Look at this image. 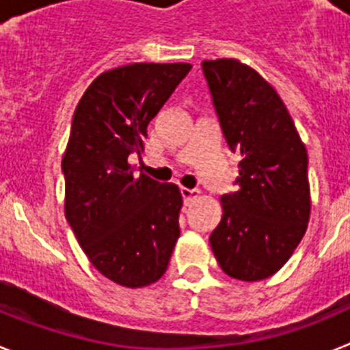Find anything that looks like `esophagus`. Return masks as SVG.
<instances>
[{
    "mask_svg": "<svg viewBox=\"0 0 350 350\" xmlns=\"http://www.w3.org/2000/svg\"><path fill=\"white\" fill-rule=\"evenodd\" d=\"M180 193H182V198H184L185 205H189V203H193L194 200H196V198L200 196V191H198V189H187V187H182Z\"/></svg>",
    "mask_w": 350,
    "mask_h": 350,
    "instance_id": "34e87169",
    "label": "esophagus"
}]
</instances>
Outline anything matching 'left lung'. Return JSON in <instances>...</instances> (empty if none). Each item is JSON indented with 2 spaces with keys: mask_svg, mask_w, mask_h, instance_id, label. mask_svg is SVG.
Here are the masks:
<instances>
[{
  "mask_svg": "<svg viewBox=\"0 0 350 350\" xmlns=\"http://www.w3.org/2000/svg\"><path fill=\"white\" fill-rule=\"evenodd\" d=\"M224 138L240 154L237 191L221 198L210 247L226 275L268 279L293 256L310 219L308 156L286 105L238 59L203 61Z\"/></svg>",
  "mask_w": 350,
  "mask_h": 350,
  "instance_id": "obj_1",
  "label": "left lung"
}]
</instances>
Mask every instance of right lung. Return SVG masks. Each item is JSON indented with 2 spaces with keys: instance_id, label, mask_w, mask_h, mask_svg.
<instances>
[{
  "instance_id": "right-lung-1",
  "label": "right lung",
  "mask_w": 350,
  "mask_h": 350,
  "mask_svg": "<svg viewBox=\"0 0 350 350\" xmlns=\"http://www.w3.org/2000/svg\"><path fill=\"white\" fill-rule=\"evenodd\" d=\"M189 63H133L103 71L73 113L63 154L64 215L83 254L129 289L165 275L177 243L182 194L175 184L135 175L148 122L191 70Z\"/></svg>"
}]
</instances>
